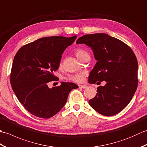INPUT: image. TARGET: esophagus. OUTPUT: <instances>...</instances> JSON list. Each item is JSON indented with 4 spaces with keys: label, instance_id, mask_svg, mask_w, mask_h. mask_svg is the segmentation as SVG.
I'll return each instance as SVG.
<instances>
[{
    "label": "esophagus",
    "instance_id": "esophagus-1",
    "mask_svg": "<svg viewBox=\"0 0 147 147\" xmlns=\"http://www.w3.org/2000/svg\"><path fill=\"white\" fill-rule=\"evenodd\" d=\"M86 87H87L86 85H79V88H86Z\"/></svg>",
    "mask_w": 147,
    "mask_h": 147
}]
</instances>
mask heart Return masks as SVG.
<instances>
[{
	"label": "heart",
	"mask_w": 147,
	"mask_h": 147,
	"mask_svg": "<svg viewBox=\"0 0 147 147\" xmlns=\"http://www.w3.org/2000/svg\"><path fill=\"white\" fill-rule=\"evenodd\" d=\"M75 54L78 59H80V61H82L83 58H85L86 56H88L89 54L85 50L83 49H77L75 52ZM61 62L60 64V65H61ZM66 80L67 81H70L74 83H82L84 80V75L83 73H78L75 74H71V75H69L67 78Z\"/></svg>",
	"instance_id": "heart-1"
}]
</instances>
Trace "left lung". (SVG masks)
I'll list each match as a JSON object with an SVG mask.
<instances>
[{"label": "left lung", "instance_id": "8db88e82", "mask_svg": "<svg viewBox=\"0 0 147 147\" xmlns=\"http://www.w3.org/2000/svg\"><path fill=\"white\" fill-rule=\"evenodd\" d=\"M93 51L97 62L89 75L90 83L105 85L97 88V93L88 101L90 105L105 116L117 114L131 100L138 86V61L132 49L105 33L85 35L76 41Z\"/></svg>", "mask_w": 147, "mask_h": 147}]
</instances>
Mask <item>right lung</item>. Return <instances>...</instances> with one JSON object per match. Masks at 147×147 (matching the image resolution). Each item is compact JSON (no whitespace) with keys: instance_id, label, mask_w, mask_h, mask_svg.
Returning <instances> with one entry per match:
<instances>
[{"instance_id":"obj_1","label":"right lung","mask_w":147,"mask_h":147,"mask_svg":"<svg viewBox=\"0 0 147 147\" xmlns=\"http://www.w3.org/2000/svg\"><path fill=\"white\" fill-rule=\"evenodd\" d=\"M54 36L44 37L22 47L16 54L10 82L19 101L30 113L40 118L54 116L64 107L68 95L78 86L62 82L49 88L48 83L57 81L54 74L62 53L76 38Z\"/></svg>"}]
</instances>
